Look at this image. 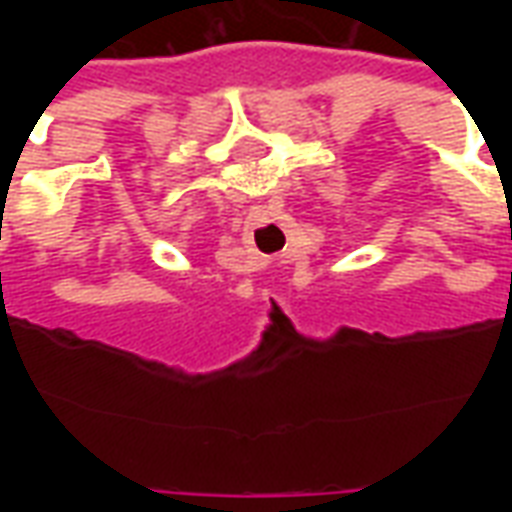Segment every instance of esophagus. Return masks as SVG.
<instances>
[{
	"mask_svg": "<svg viewBox=\"0 0 512 512\" xmlns=\"http://www.w3.org/2000/svg\"><path fill=\"white\" fill-rule=\"evenodd\" d=\"M249 222H252V224H263V222H268V211H266V205H252V208H249Z\"/></svg>",
	"mask_w": 512,
	"mask_h": 512,
	"instance_id": "esophagus-1",
	"label": "esophagus"
}]
</instances>
